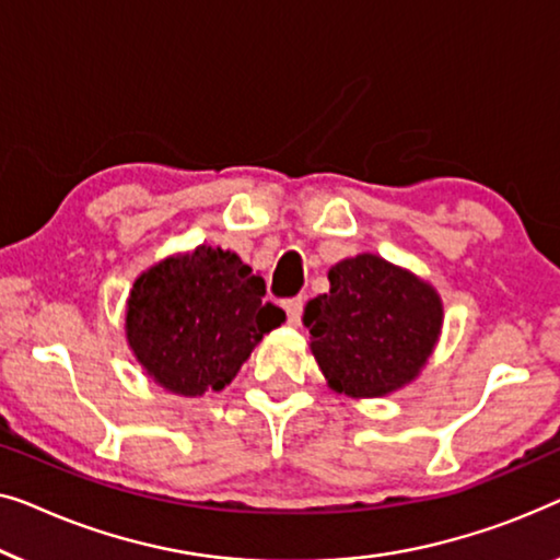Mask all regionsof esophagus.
Returning a JSON list of instances; mask_svg holds the SVG:
<instances>
[{
    "label": "esophagus",
    "mask_w": 560,
    "mask_h": 560,
    "mask_svg": "<svg viewBox=\"0 0 560 560\" xmlns=\"http://www.w3.org/2000/svg\"><path fill=\"white\" fill-rule=\"evenodd\" d=\"M302 296H294V299H287V302H283V312H287V319H289V325H299V319H302Z\"/></svg>",
    "instance_id": "1"
}]
</instances>
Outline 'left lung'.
Masks as SVG:
<instances>
[{
  "label": "left lung",
  "instance_id": "8db88e82",
  "mask_svg": "<svg viewBox=\"0 0 560 560\" xmlns=\"http://www.w3.org/2000/svg\"><path fill=\"white\" fill-rule=\"evenodd\" d=\"M327 279V294L306 302L304 325L329 388L381 398L411 383L441 335L436 289L373 254L345 258Z\"/></svg>",
  "mask_w": 560,
  "mask_h": 560
}]
</instances>
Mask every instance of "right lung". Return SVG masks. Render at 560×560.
Instances as JSON below:
<instances>
[{
    "instance_id": "obj_1",
    "label": "right lung",
    "mask_w": 560,
    "mask_h": 560,
    "mask_svg": "<svg viewBox=\"0 0 560 560\" xmlns=\"http://www.w3.org/2000/svg\"><path fill=\"white\" fill-rule=\"evenodd\" d=\"M266 281L231 250L198 246L154 264L126 302V342L154 383L205 396L233 381L250 350L283 322Z\"/></svg>"
}]
</instances>
